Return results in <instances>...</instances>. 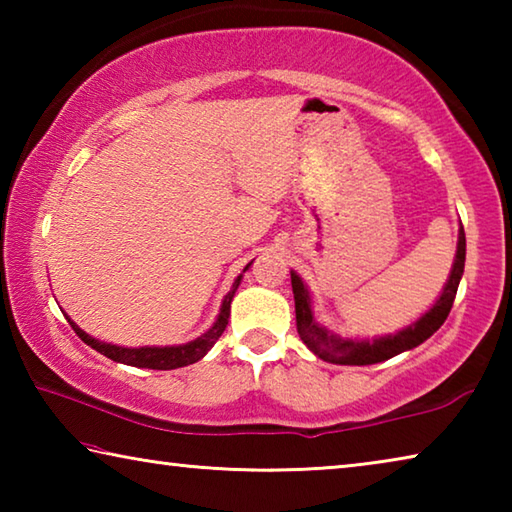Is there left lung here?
I'll list each match as a JSON object with an SVG mask.
<instances>
[{
  "label": "left lung",
  "instance_id": "obj_1",
  "mask_svg": "<svg viewBox=\"0 0 512 512\" xmlns=\"http://www.w3.org/2000/svg\"><path fill=\"white\" fill-rule=\"evenodd\" d=\"M465 268V232L463 225L458 228V244L452 271L445 282L443 291H440L438 300L424 311V314L413 320L411 325L402 327L395 334L375 336V339H350V336H341L327 329L323 323H318L314 314V300L302 277L291 271V287H293V300H296V323L298 334L302 343L316 354L318 359L327 363H339V366H370V363H381L397 357L406 350L418 348L420 343L429 339L433 332H438L440 325L445 323L449 311H452L458 284H461Z\"/></svg>",
  "mask_w": 512,
  "mask_h": 512
}]
</instances>
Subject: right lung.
I'll return each instance as SVG.
<instances>
[{"label":"right lung","instance_id":"1","mask_svg":"<svg viewBox=\"0 0 512 512\" xmlns=\"http://www.w3.org/2000/svg\"><path fill=\"white\" fill-rule=\"evenodd\" d=\"M250 264H253V262H250ZM250 264L244 268V273L248 271ZM244 273L237 275L235 282H232V289L228 291V296L223 298L219 316H216L212 327L207 329L205 334L198 336V339L183 343V345H142V348H124V345H115V343H106V341L94 339V336L85 334L72 318H67V320H69V325H72L74 332L79 334V339L83 343H88L92 350L101 352L103 357H108V359L117 361V363H126V366H135V368L176 370V368L189 366V363L201 361L205 354L212 350V345L219 341V336L223 334V329H225V325H228V318H230V302H232V298H235V293L239 289L241 277H244Z\"/></svg>","mask_w":512,"mask_h":512}]
</instances>
